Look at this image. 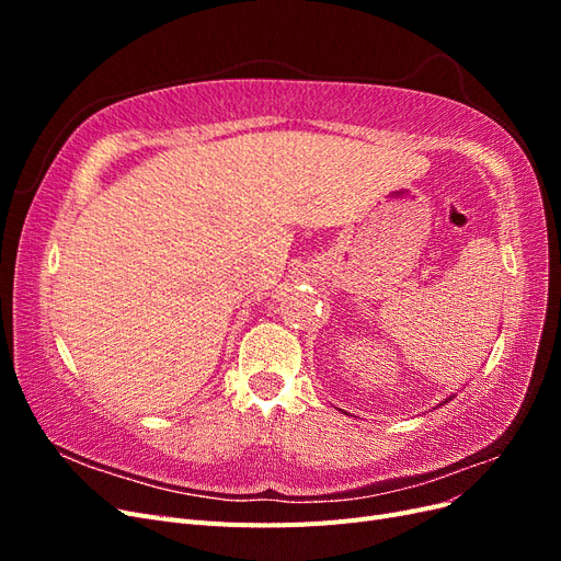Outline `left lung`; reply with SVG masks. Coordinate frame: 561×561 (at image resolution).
<instances>
[{
	"mask_svg": "<svg viewBox=\"0 0 561 561\" xmlns=\"http://www.w3.org/2000/svg\"><path fill=\"white\" fill-rule=\"evenodd\" d=\"M449 400H451V398H449Z\"/></svg>",
	"mask_w": 561,
	"mask_h": 561,
	"instance_id": "1",
	"label": "left lung"
}]
</instances>
